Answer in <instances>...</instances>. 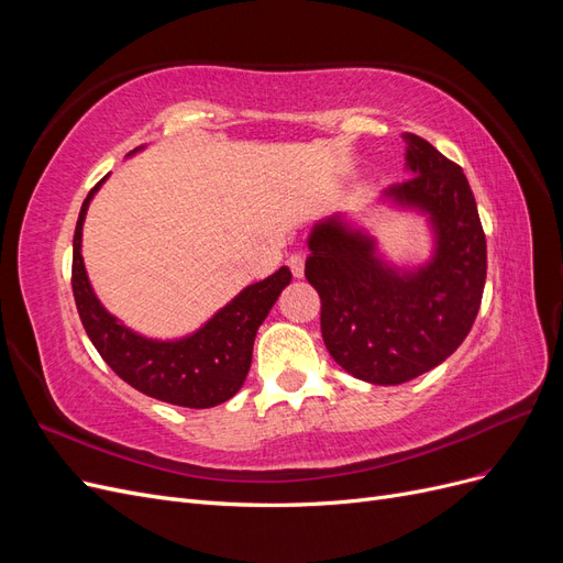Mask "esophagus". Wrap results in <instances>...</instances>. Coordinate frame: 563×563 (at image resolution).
Listing matches in <instances>:
<instances>
[{"instance_id": "1", "label": "esophagus", "mask_w": 563, "mask_h": 563, "mask_svg": "<svg viewBox=\"0 0 563 563\" xmlns=\"http://www.w3.org/2000/svg\"><path fill=\"white\" fill-rule=\"evenodd\" d=\"M286 265H288V269H291V275L296 277V279H300L302 275H305V255H300V253H291L286 258Z\"/></svg>"}]
</instances>
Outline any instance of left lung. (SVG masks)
<instances>
[{
  "instance_id": "1",
  "label": "left lung",
  "mask_w": 563,
  "mask_h": 563,
  "mask_svg": "<svg viewBox=\"0 0 563 563\" xmlns=\"http://www.w3.org/2000/svg\"><path fill=\"white\" fill-rule=\"evenodd\" d=\"M401 139L411 176L383 197L430 213L434 258L399 272L378 258L371 236L335 216L314 225L305 261L321 298L323 345L373 385H401L449 360L472 329L486 282V234L463 168L416 133Z\"/></svg>"
}]
</instances>
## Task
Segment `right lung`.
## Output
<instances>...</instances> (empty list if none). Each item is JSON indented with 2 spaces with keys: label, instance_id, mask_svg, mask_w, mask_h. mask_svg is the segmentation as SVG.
I'll return each instance as SVG.
<instances>
[{
  "label": "right lung",
  "instance_id": "1",
  "mask_svg": "<svg viewBox=\"0 0 563 563\" xmlns=\"http://www.w3.org/2000/svg\"><path fill=\"white\" fill-rule=\"evenodd\" d=\"M103 180L84 199L73 240V294L93 347L119 378L152 399L187 408H211L232 399L251 368L255 331L291 282V269L279 267L267 279L246 286L183 340L162 343L133 333L100 305L81 258L84 216Z\"/></svg>",
  "mask_w": 563,
  "mask_h": 563
}]
</instances>
